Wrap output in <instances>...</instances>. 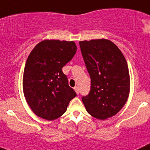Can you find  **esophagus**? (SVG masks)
Listing matches in <instances>:
<instances>
[{
	"mask_svg": "<svg viewBox=\"0 0 150 150\" xmlns=\"http://www.w3.org/2000/svg\"><path fill=\"white\" fill-rule=\"evenodd\" d=\"M74 90H75V93H76L77 94H79V87H74Z\"/></svg>",
	"mask_w": 150,
	"mask_h": 150,
	"instance_id": "1",
	"label": "esophagus"
}]
</instances>
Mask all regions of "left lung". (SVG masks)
<instances>
[{
    "label": "left lung",
    "instance_id": "8db88e82",
    "mask_svg": "<svg viewBox=\"0 0 150 150\" xmlns=\"http://www.w3.org/2000/svg\"><path fill=\"white\" fill-rule=\"evenodd\" d=\"M91 79V88L82 102L89 114L98 120L116 115L129 98L130 77L125 57L105 39L79 42Z\"/></svg>",
    "mask_w": 150,
    "mask_h": 150
}]
</instances>
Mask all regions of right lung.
<instances>
[{
    "instance_id": "right-lung-1",
    "label": "right lung",
    "mask_w": 150,
    "mask_h": 150,
    "mask_svg": "<svg viewBox=\"0 0 150 150\" xmlns=\"http://www.w3.org/2000/svg\"><path fill=\"white\" fill-rule=\"evenodd\" d=\"M76 50L73 41L45 40L29 54L23 75V92L36 116L47 120H56L67 111L69 102L76 96L62 71Z\"/></svg>"
}]
</instances>
